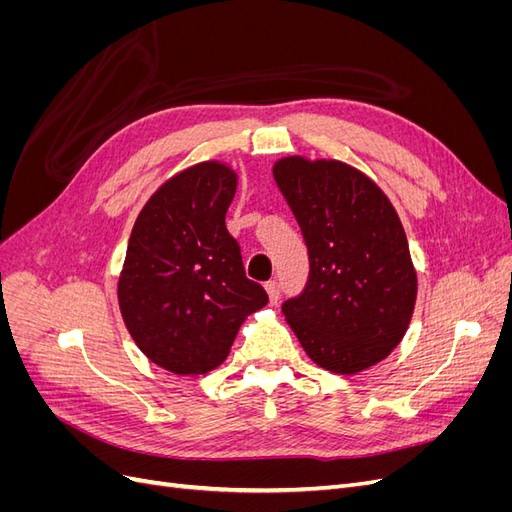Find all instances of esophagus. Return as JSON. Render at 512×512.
<instances>
[{
  "label": "esophagus",
  "mask_w": 512,
  "mask_h": 512,
  "mask_svg": "<svg viewBox=\"0 0 512 512\" xmlns=\"http://www.w3.org/2000/svg\"><path fill=\"white\" fill-rule=\"evenodd\" d=\"M267 294H269V301H271V305H277L280 303V294H282V288H280V284H277L275 280L273 282H267Z\"/></svg>",
  "instance_id": "esophagus-1"
}]
</instances>
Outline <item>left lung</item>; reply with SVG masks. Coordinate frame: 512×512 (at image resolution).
Wrapping results in <instances>:
<instances>
[{
  "label": "left lung",
  "instance_id": "1",
  "mask_svg": "<svg viewBox=\"0 0 512 512\" xmlns=\"http://www.w3.org/2000/svg\"><path fill=\"white\" fill-rule=\"evenodd\" d=\"M273 177L309 252V280L282 305L286 322L316 365L359 374L404 339L416 269L406 230L376 181L339 160L288 156Z\"/></svg>",
  "mask_w": 512,
  "mask_h": 512
}]
</instances>
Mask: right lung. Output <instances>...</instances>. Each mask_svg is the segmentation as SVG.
<instances>
[{"mask_svg":"<svg viewBox=\"0 0 512 512\" xmlns=\"http://www.w3.org/2000/svg\"><path fill=\"white\" fill-rule=\"evenodd\" d=\"M237 173L209 160L164 181L134 222L117 299L123 322L151 363L177 376L226 361L243 320L269 303L247 280L226 228Z\"/></svg>","mask_w":512,"mask_h":512,"instance_id":"1","label":"right lung"}]
</instances>
